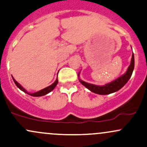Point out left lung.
Wrapping results in <instances>:
<instances>
[{
	"label": "left lung",
	"instance_id": "8db88e82",
	"mask_svg": "<svg viewBox=\"0 0 147 147\" xmlns=\"http://www.w3.org/2000/svg\"><path fill=\"white\" fill-rule=\"evenodd\" d=\"M134 67H135V58H134V54H132L130 64L127 68V70L126 71L125 73L123 75L118 77L117 79L111 81V83H107L105 86H100L91 84V83H86V82L82 80L80 78H78V80H79L82 85H83L88 90H90L91 92L98 94H103V95L104 94H109L119 90L121 88H122L127 83V82L128 81L131 76H132V72H133ZM79 74L80 72L78 74V77H79Z\"/></svg>",
	"mask_w": 147,
	"mask_h": 147
}]
</instances>
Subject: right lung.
I'll use <instances>...</instances> for the list:
<instances>
[{
  "mask_svg": "<svg viewBox=\"0 0 147 147\" xmlns=\"http://www.w3.org/2000/svg\"><path fill=\"white\" fill-rule=\"evenodd\" d=\"M12 79H13L15 85L17 86V88H20V89L22 91H23L24 92L26 93V94H29V95H31V96H33V97H40V96H43V95H45V94H48L49 92H50L52 90H54V88L56 87V86L57 85V83H58V79L57 78L56 80H55L54 83H53L52 85H50V86L47 87V88H44V89H42V90H40L38 91V92L31 93V92H27V91H26V90H25L24 88L21 85H20V83H19L18 82H17V80L13 78V77H12Z\"/></svg>",
  "mask_w": 147,
  "mask_h": 147,
  "instance_id": "add662e5",
  "label": "right lung"
}]
</instances>
